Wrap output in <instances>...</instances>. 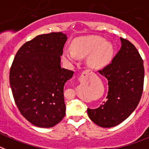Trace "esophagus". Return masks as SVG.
I'll use <instances>...</instances> for the list:
<instances>
[{
  "label": "esophagus",
  "mask_w": 149,
  "mask_h": 149,
  "mask_svg": "<svg viewBox=\"0 0 149 149\" xmlns=\"http://www.w3.org/2000/svg\"><path fill=\"white\" fill-rule=\"evenodd\" d=\"M91 73H93V72L90 71V70H85L84 72H83V74H85V75L91 74Z\"/></svg>",
  "instance_id": "1"
}]
</instances>
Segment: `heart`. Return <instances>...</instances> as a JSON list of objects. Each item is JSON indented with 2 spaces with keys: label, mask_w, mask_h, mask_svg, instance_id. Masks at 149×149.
I'll return each instance as SVG.
<instances>
[{
  "label": "heart",
  "mask_w": 149,
  "mask_h": 149,
  "mask_svg": "<svg viewBox=\"0 0 149 149\" xmlns=\"http://www.w3.org/2000/svg\"><path fill=\"white\" fill-rule=\"evenodd\" d=\"M113 53L112 44L98 36H90L79 38L72 44V51H65L64 57L73 62L77 57L89 56L87 62L92 68H98L107 63Z\"/></svg>",
  "instance_id": "heart-1"
}]
</instances>
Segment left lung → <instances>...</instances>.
<instances>
[{
    "label": "left lung",
    "mask_w": 149,
    "mask_h": 149,
    "mask_svg": "<svg viewBox=\"0 0 149 149\" xmlns=\"http://www.w3.org/2000/svg\"><path fill=\"white\" fill-rule=\"evenodd\" d=\"M120 40L121 48L112 62L98 70L108 80L107 101L97 109H87L89 118L101 127H113L126 120L143 91V60L131 42L122 37Z\"/></svg>",
    "instance_id": "left-lung-1"
}]
</instances>
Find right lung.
Segmentation results:
<instances>
[{"label": "right lung", "instance_id": "add662e5", "mask_svg": "<svg viewBox=\"0 0 149 149\" xmlns=\"http://www.w3.org/2000/svg\"><path fill=\"white\" fill-rule=\"evenodd\" d=\"M67 36L41 34L18 50L9 73L15 102L23 117L38 127L50 128L65 115L64 86L74 72L62 68Z\"/></svg>", "mask_w": 149, "mask_h": 149}]
</instances>
